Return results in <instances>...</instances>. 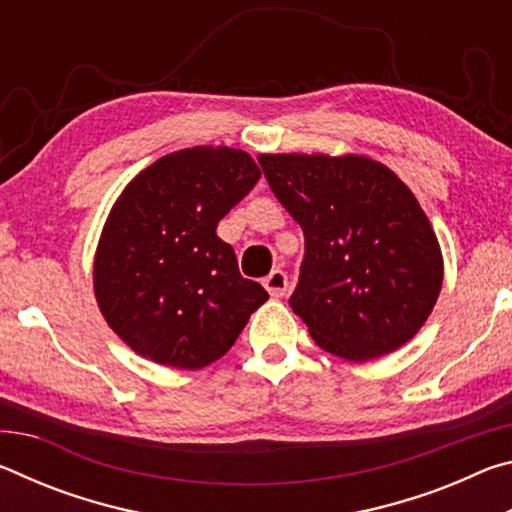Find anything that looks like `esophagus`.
<instances>
[{"mask_svg":"<svg viewBox=\"0 0 512 512\" xmlns=\"http://www.w3.org/2000/svg\"><path fill=\"white\" fill-rule=\"evenodd\" d=\"M264 287L273 298H282L289 289V277L287 273L280 271V268H275V271H271L264 277Z\"/></svg>","mask_w":512,"mask_h":512,"instance_id":"1","label":"esophagus"}]
</instances>
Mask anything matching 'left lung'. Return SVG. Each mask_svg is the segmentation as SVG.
Instances as JSON below:
<instances>
[{"label":"left lung","instance_id":"obj_1","mask_svg":"<svg viewBox=\"0 0 512 512\" xmlns=\"http://www.w3.org/2000/svg\"><path fill=\"white\" fill-rule=\"evenodd\" d=\"M259 164L305 235L289 305L311 339L348 361L409 341L443 287L438 239L411 189L363 155H262Z\"/></svg>","mask_w":512,"mask_h":512}]
</instances>
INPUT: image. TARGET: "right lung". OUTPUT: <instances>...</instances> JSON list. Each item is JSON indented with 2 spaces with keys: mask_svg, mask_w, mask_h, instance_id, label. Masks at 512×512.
Returning <instances> with one entry per match:
<instances>
[{
  "mask_svg": "<svg viewBox=\"0 0 512 512\" xmlns=\"http://www.w3.org/2000/svg\"><path fill=\"white\" fill-rule=\"evenodd\" d=\"M259 176L244 151L194 146L153 162L119 196L94 257V293L137 354L183 370L210 366L268 300L216 235Z\"/></svg>",
  "mask_w": 512,
  "mask_h": 512,
  "instance_id": "1",
  "label": "right lung"
}]
</instances>
